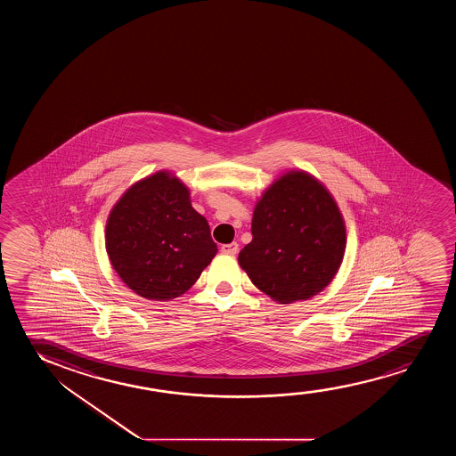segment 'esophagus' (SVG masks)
I'll return each mask as SVG.
<instances>
[{
	"mask_svg": "<svg viewBox=\"0 0 456 456\" xmlns=\"http://www.w3.org/2000/svg\"><path fill=\"white\" fill-rule=\"evenodd\" d=\"M221 250H223L224 254H231V256H235V254L238 252V243L223 244V246H221Z\"/></svg>",
	"mask_w": 456,
	"mask_h": 456,
	"instance_id": "34e87169",
	"label": "esophagus"
}]
</instances>
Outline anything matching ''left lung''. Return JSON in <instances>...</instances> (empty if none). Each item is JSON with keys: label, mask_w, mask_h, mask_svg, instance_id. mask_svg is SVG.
<instances>
[{"label": "left lung", "mask_w": 456, "mask_h": 456, "mask_svg": "<svg viewBox=\"0 0 456 456\" xmlns=\"http://www.w3.org/2000/svg\"><path fill=\"white\" fill-rule=\"evenodd\" d=\"M250 231L252 241L238 263L279 304L321 293L343 263V215L329 190L305 171H288L262 194Z\"/></svg>", "instance_id": "8db88e82"}]
</instances>
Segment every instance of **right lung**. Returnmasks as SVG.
<instances>
[{
    "mask_svg": "<svg viewBox=\"0 0 456 456\" xmlns=\"http://www.w3.org/2000/svg\"><path fill=\"white\" fill-rule=\"evenodd\" d=\"M106 249L119 279L151 300L179 297L218 252L188 188L168 171L144 177L119 198L107 218Z\"/></svg>",
    "mask_w": 456,
    "mask_h": 456,
    "instance_id": "1",
    "label": "right lung"
}]
</instances>
